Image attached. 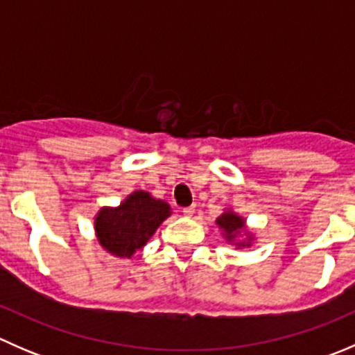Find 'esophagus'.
I'll return each instance as SVG.
<instances>
[{
	"mask_svg": "<svg viewBox=\"0 0 355 355\" xmlns=\"http://www.w3.org/2000/svg\"><path fill=\"white\" fill-rule=\"evenodd\" d=\"M182 213H184V216H192V214L196 213V206H189V207H184V211H182Z\"/></svg>",
	"mask_w": 355,
	"mask_h": 355,
	"instance_id": "esophagus-1",
	"label": "esophagus"
}]
</instances>
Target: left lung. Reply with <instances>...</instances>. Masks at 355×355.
<instances>
[{"instance_id":"1","label":"left lung","mask_w":355,"mask_h":355,"mask_svg":"<svg viewBox=\"0 0 355 355\" xmlns=\"http://www.w3.org/2000/svg\"><path fill=\"white\" fill-rule=\"evenodd\" d=\"M216 225L228 244L235 245L237 249H244V247L252 245L254 234L247 230L245 220L241 214L235 213V211L225 209V213L216 218Z\"/></svg>"}]
</instances>
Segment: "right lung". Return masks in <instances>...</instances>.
<instances>
[{"label": "right lung", "mask_w": 355, "mask_h": 355, "mask_svg": "<svg viewBox=\"0 0 355 355\" xmlns=\"http://www.w3.org/2000/svg\"><path fill=\"white\" fill-rule=\"evenodd\" d=\"M171 214L170 204L146 191L128 194L118 206H105L94 218L98 242L114 257L130 259Z\"/></svg>", "instance_id": "1"}]
</instances>
